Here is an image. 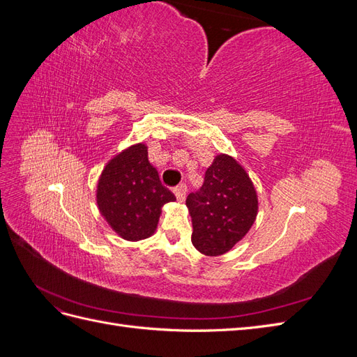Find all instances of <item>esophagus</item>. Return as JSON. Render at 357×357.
Wrapping results in <instances>:
<instances>
[{
    "mask_svg": "<svg viewBox=\"0 0 357 357\" xmlns=\"http://www.w3.org/2000/svg\"><path fill=\"white\" fill-rule=\"evenodd\" d=\"M172 192H174V195H176V198H177L178 201H183V199H185V197H186L188 188H186V185H183V183H181V185L176 186L174 190H172Z\"/></svg>",
    "mask_w": 357,
    "mask_h": 357,
    "instance_id": "obj_1",
    "label": "esophagus"
}]
</instances>
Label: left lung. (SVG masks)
<instances>
[{"instance_id": "left-lung-1", "label": "left lung", "mask_w": 357, "mask_h": 357, "mask_svg": "<svg viewBox=\"0 0 357 357\" xmlns=\"http://www.w3.org/2000/svg\"><path fill=\"white\" fill-rule=\"evenodd\" d=\"M192 244L205 256H220L241 241L257 215L252 178L232 156L220 153L205 171L204 185L186 199Z\"/></svg>"}]
</instances>
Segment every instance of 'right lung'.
<instances>
[{
    "instance_id": "obj_1",
    "label": "right lung",
    "mask_w": 357,
    "mask_h": 357,
    "mask_svg": "<svg viewBox=\"0 0 357 357\" xmlns=\"http://www.w3.org/2000/svg\"><path fill=\"white\" fill-rule=\"evenodd\" d=\"M172 201H176L174 193L160 183L144 143L129 146L107 162L96 186L101 215L126 241L152 236L162 207Z\"/></svg>"
}]
</instances>
